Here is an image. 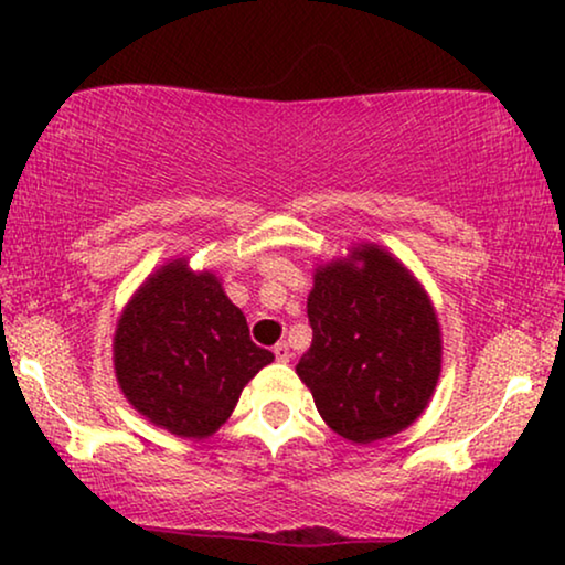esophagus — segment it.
<instances>
[{
    "label": "esophagus",
    "mask_w": 565,
    "mask_h": 565,
    "mask_svg": "<svg viewBox=\"0 0 565 565\" xmlns=\"http://www.w3.org/2000/svg\"><path fill=\"white\" fill-rule=\"evenodd\" d=\"M275 360L277 362H290V358H292V352H290V347L285 344V342H280V344H275Z\"/></svg>",
    "instance_id": "1"
}]
</instances>
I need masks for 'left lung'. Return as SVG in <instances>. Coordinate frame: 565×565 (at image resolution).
<instances>
[{
  "mask_svg": "<svg viewBox=\"0 0 565 565\" xmlns=\"http://www.w3.org/2000/svg\"><path fill=\"white\" fill-rule=\"evenodd\" d=\"M308 323L311 350L296 370L337 435L375 443L427 408L443 365L439 323L427 292L388 252L362 246L321 267Z\"/></svg>",
  "mask_w": 565,
  "mask_h": 565,
  "instance_id": "1",
  "label": "left lung"
}]
</instances>
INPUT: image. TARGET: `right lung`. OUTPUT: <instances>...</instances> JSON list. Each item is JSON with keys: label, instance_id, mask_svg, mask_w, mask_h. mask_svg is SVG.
<instances>
[{"label": "right lung", "instance_id": "obj_1", "mask_svg": "<svg viewBox=\"0 0 565 565\" xmlns=\"http://www.w3.org/2000/svg\"><path fill=\"white\" fill-rule=\"evenodd\" d=\"M273 360L252 342L249 323L215 275L190 273L180 259L143 282L115 331L122 393L180 437L218 429L244 385Z\"/></svg>", "mask_w": 565, "mask_h": 565}]
</instances>
